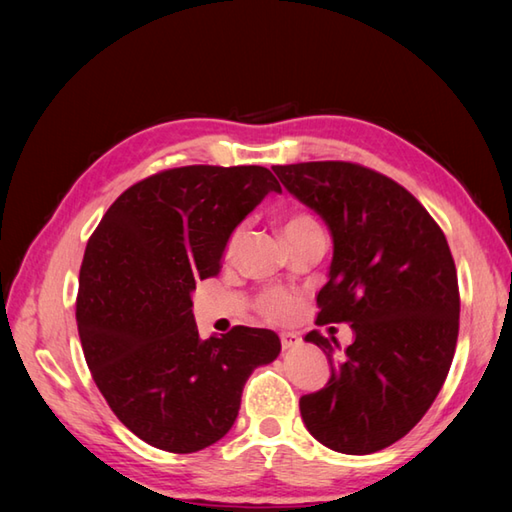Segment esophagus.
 <instances>
[{
	"label": "esophagus",
	"mask_w": 512,
	"mask_h": 512,
	"mask_svg": "<svg viewBox=\"0 0 512 512\" xmlns=\"http://www.w3.org/2000/svg\"><path fill=\"white\" fill-rule=\"evenodd\" d=\"M301 344V338L296 334H290V331H285V334H281V349L283 351H290V349H296Z\"/></svg>",
	"instance_id": "34e87169"
}]
</instances>
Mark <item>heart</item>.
<instances>
[{"label":"heart","instance_id":"b5f03b06","mask_svg":"<svg viewBox=\"0 0 512 512\" xmlns=\"http://www.w3.org/2000/svg\"><path fill=\"white\" fill-rule=\"evenodd\" d=\"M312 224H316V222L310 216H305V213H296V216H290L283 222V233H285V237H288L294 231L312 227ZM242 233H244L242 229L233 231V235L227 242V251H224V255L227 257L235 255L237 246H240V242H242ZM296 305H299V301H296L294 294L283 292V290H268L259 299V312L264 314L268 320H285L296 312Z\"/></svg>","mask_w":512,"mask_h":512}]
</instances>
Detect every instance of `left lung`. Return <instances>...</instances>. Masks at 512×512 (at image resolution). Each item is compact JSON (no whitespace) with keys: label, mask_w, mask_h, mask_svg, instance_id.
Instances as JSON below:
<instances>
[{"label":"left lung","mask_w":512,"mask_h":512,"mask_svg":"<svg viewBox=\"0 0 512 512\" xmlns=\"http://www.w3.org/2000/svg\"><path fill=\"white\" fill-rule=\"evenodd\" d=\"M272 170L334 240L318 325L349 323L355 336L344 351L334 336H305L331 377L301 397L303 423L340 454H373L406 436L443 388L458 340L454 257L421 202L384 174L347 161Z\"/></svg>","instance_id":"1"}]
</instances>
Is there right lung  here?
Wrapping results in <instances>:
<instances>
[{
  "instance_id": "obj_1",
  "label": "right lung",
  "mask_w": 512,
  "mask_h": 512,
  "mask_svg": "<svg viewBox=\"0 0 512 512\" xmlns=\"http://www.w3.org/2000/svg\"><path fill=\"white\" fill-rule=\"evenodd\" d=\"M268 192L259 165H187L128 187L89 237L76 301L85 360L115 417L148 445L192 454L227 434L246 379L277 360L270 329L200 340L196 283L216 277L231 233Z\"/></svg>"
}]
</instances>
